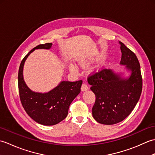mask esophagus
<instances>
[{
  "instance_id": "obj_1",
  "label": "esophagus",
  "mask_w": 155,
  "mask_h": 155,
  "mask_svg": "<svg viewBox=\"0 0 155 155\" xmlns=\"http://www.w3.org/2000/svg\"><path fill=\"white\" fill-rule=\"evenodd\" d=\"M88 89V86L86 84V83H83L82 84V87H81V90L82 91H87Z\"/></svg>"
}]
</instances>
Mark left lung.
Wrapping results in <instances>:
<instances>
[{
  "label": "left lung",
  "mask_w": 155,
  "mask_h": 155,
  "mask_svg": "<svg viewBox=\"0 0 155 155\" xmlns=\"http://www.w3.org/2000/svg\"><path fill=\"white\" fill-rule=\"evenodd\" d=\"M122 57L120 64L130 71L123 78L110 69H103L88 77L91 90L96 97L93 117L98 123L114 124L123 121L133 111L139 101L143 79L139 60L134 52L119 41Z\"/></svg>",
  "instance_id": "8db88e82"
}]
</instances>
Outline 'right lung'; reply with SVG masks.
Returning a JSON list of instances; mask_svg holds the SVG:
<instances>
[{"label":"right lung","instance_id":"add662e5","mask_svg":"<svg viewBox=\"0 0 155 155\" xmlns=\"http://www.w3.org/2000/svg\"><path fill=\"white\" fill-rule=\"evenodd\" d=\"M52 43L39 45L25 56L20 64L18 84L20 99L23 108L32 119L37 123L51 126L64 120L68 114L72 101L80 93L83 81H62L54 89L46 93L32 91L23 78V67L28 55L35 49H49Z\"/></svg>","mask_w":155,"mask_h":155}]
</instances>
